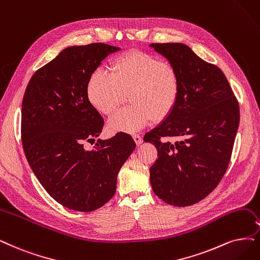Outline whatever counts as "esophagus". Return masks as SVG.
Returning <instances> with one entry per match:
<instances>
[{"label":"esophagus","mask_w":260,"mask_h":260,"mask_svg":"<svg viewBox=\"0 0 260 260\" xmlns=\"http://www.w3.org/2000/svg\"><path fill=\"white\" fill-rule=\"evenodd\" d=\"M133 138H134V140H135V142H136V145H141L142 143V141H143V139H142V137L141 136H139V135H137V134H135V135H133Z\"/></svg>","instance_id":"1"}]
</instances>
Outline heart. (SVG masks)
Segmentation results:
<instances>
[{
  "label": "heart",
  "instance_id": "heart-1",
  "mask_svg": "<svg viewBox=\"0 0 260 260\" xmlns=\"http://www.w3.org/2000/svg\"><path fill=\"white\" fill-rule=\"evenodd\" d=\"M132 106L115 113L108 122L112 133H135L152 119L161 121L175 110L181 95V77L174 65L160 57L132 50L115 56L110 73L95 70L86 83V99L99 112L115 111L124 94Z\"/></svg>",
  "mask_w": 260,
  "mask_h": 260
}]
</instances>
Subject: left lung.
<instances>
[{"label": "left lung", "mask_w": 260, "mask_h": 260, "mask_svg": "<svg viewBox=\"0 0 260 260\" xmlns=\"http://www.w3.org/2000/svg\"><path fill=\"white\" fill-rule=\"evenodd\" d=\"M181 77L175 110L143 140L157 149L150 168L154 193L187 207L206 198L224 177L240 122L239 103L226 76L181 43L151 44ZM177 139L170 142L168 138Z\"/></svg>", "instance_id": "left-lung-1"}]
</instances>
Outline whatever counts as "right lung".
<instances>
[{
	"label": "right lung",
	"mask_w": 260,
	"mask_h": 260,
	"mask_svg": "<svg viewBox=\"0 0 260 260\" xmlns=\"http://www.w3.org/2000/svg\"><path fill=\"white\" fill-rule=\"evenodd\" d=\"M119 47L72 46L32 76L22 100L25 157L43 187L60 205L80 212L103 207L117 189L118 172L135 150L132 136H100L104 119L86 99L89 77Z\"/></svg>",
	"instance_id": "1"
}]
</instances>
